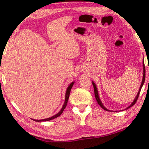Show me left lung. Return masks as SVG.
Instances as JSON below:
<instances>
[{
  "label": "left lung",
  "instance_id": "left-lung-1",
  "mask_svg": "<svg viewBox=\"0 0 149 149\" xmlns=\"http://www.w3.org/2000/svg\"><path fill=\"white\" fill-rule=\"evenodd\" d=\"M143 79H142V82H141V85L140 86V88H139V90L138 91V93L137 96H136L135 99H134V100H133V102L131 104V105L130 106V107H128L127 108H125V109H127V108H129L130 107H132V106L134 105L135 104V102H137V99L139 97V93H140V91L141 90V88H142L143 84H144L145 83V64H144V60H143ZM92 84H93V87H94V91H95V98H96V100H97V101L98 102V104H99L100 105V107L102 108L103 109H104V110H107V111H110V110H108L107 108H106L104 105H103V104L101 102V100H100V98H99V93H98V90H97V86H96L95 84L93 81H92Z\"/></svg>",
  "mask_w": 149,
  "mask_h": 149
}]
</instances>
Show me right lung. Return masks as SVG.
I'll return each mask as SVG.
<instances>
[{
    "label": "right lung",
    "instance_id": "obj_1",
    "mask_svg": "<svg viewBox=\"0 0 149 149\" xmlns=\"http://www.w3.org/2000/svg\"><path fill=\"white\" fill-rule=\"evenodd\" d=\"M74 82H72V84H70V85H69V86L68 87L67 90H66V92H65L64 103V104H63V107H62V109L60 110V112H59L58 113H57L56 114L54 115L53 116H52V117H50V118H46V119H43V120H35V119H32V120L35 121V122H46V121H49V120H53V119H54V118L58 117L59 116L61 115L62 113L63 112V111H64V110L65 109V107H66V105H67L68 100L69 97H70V91H71V89H72V87H73V85H74Z\"/></svg>",
    "mask_w": 149,
    "mask_h": 149
}]
</instances>
